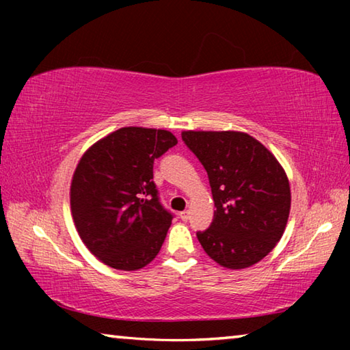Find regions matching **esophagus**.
Here are the masks:
<instances>
[{"instance_id":"34e87169","label":"esophagus","mask_w":350,"mask_h":350,"mask_svg":"<svg viewBox=\"0 0 350 350\" xmlns=\"http://www.w3.org/2000/svg\"><path fill=\"white\" fill-rule=\"evenodd\" d=\"M179 216H180V219H182V221H188V217H189V211H188V210H185V211H182Z\"/></svg>"}]
</instances>
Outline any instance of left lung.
<instances>
[{"mask_svg":"<svg viewBox=\"0 0 350 350\" xmlns=\"http://www.w3.org/2000/svg\"><path fill=\"white\" fill-rule=\"evenodd\" d=\"M182 140L208 174L215 217L198 233L208 256L225 269L252 267L282 238L290 185L281 163L241 131H183Z\"/></svg>","mask_w":350,"mask_h":350,"instance_id":"left-lung-1","label":"left lung"}]
</instances>
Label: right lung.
<instances>
[{
    "mask_svg": "<svg viewBox=\"0 0 350 350\" xmlns=\"http://www.w3.org/2000/svg\"><path fill=\"white\" fill-rule=\"evenodd\" d=\"M177 144L167 129L125 126L83 154L70 213L83 244L112 269H144L161 252L173 215L159 202L154 159Z\"/></svg>",
    "mask_w": 350,
    "mask_h": 350,
    "instance_id": "add662e5",
    "label": "right lung"
}]
</instances>
